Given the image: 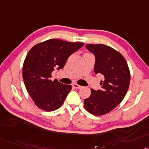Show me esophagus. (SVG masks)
I'll list each match as a JSON object with an SVG mask.
<instances>
[{
	"label": "esophagus",
	"mask_w": 149,
	"mask_h": 149,
	"mask_svg": "<svg viewBox=\"0 0 149 149\" xmlns=\"http://www.w3.org/2000/svg\"><path fill=\"white\" fill-rule=\"evenodd\" d=\"M72 86L73 87V88H82V86L77 84H76V83L73 84H72Z\"/></svg>",
	"instance_id": "obj_1"
}]
</instances>
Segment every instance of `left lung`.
Here are the masks:
<instances>
[{"mask_svg": "<svg viewBox=\"0 0 149 149\" xmlns=\"http://www.w3.org/2000/svg\"><path fill=\"white\" fill-rule=\"evenodd\" d=\"M86 49L95 57V74L101 73V90L91 89V95L84 101V108L91 114L100 116L116 108L125 96L130 86V72L123 55L104 44H88Z\"/></svg>", "mask_w": 149, "mask_h": 149, "instance_id": "obj_1", "label": "left lung"}]
</instances>
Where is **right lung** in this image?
I'll return each mask as SVG.
<instances>
[{"mask_svg":"<svg viewBox=\"0 0 149 149\" xmlns=\"http://www.w3.org/2000/svg\"><path fill=\"white\" fill-rule=\"evenodd\" d=\"M83 43H72L52 39L35 45L24 62L22 76L26 88L37 107L49 112L62 106L71 90L56 79L52 81V72L63 69L67 59Z\"/></svg>","mask_w":149,"mask_h":149,"instance_id":"add662e5","label":"right lung"}]
</instances>
